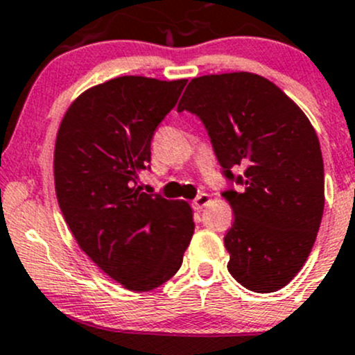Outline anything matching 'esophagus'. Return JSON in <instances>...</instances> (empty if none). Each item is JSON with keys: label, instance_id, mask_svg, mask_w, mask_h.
Instances as JSON below:
<instances>
[{"label": "esophagus", "instance_id": "1", "mask_svg": "<svg viewBox=\"0 0 355 355\" xmlns=\"http://www.w3.org/2000/svg\"><path fill=\"white\" fill-rule=\"evenodd\" d=\"M208 203H210V195L202 193V195H198L195 200H193V208H195V210H202V208L207 207Z\"/></svg>", "mask_w": 355, "mask_h": 355}]
</instances>
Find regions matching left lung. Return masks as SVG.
Masks as SVG:
<instances>
[{
	"label": "left lung",
	"mask_w": 355,
	"mask_h": 355,
	"mask_svg": "<svg viewBox=\"0 0 355 355\" xmlns=\"http://www.w3.org/2000/svg\"><path fill=\"white\" fill-rule=\"evenodd\" d=\"M202 119L234 211L224 237L227 270L253 292L287 286L308 259L324 207L323 157L308 116L275 83L236 71L193 78L178 111ZM232 168H243L234 177Z\"/></svg>",
	"instance_id": "obj_1"
}]
</instances>
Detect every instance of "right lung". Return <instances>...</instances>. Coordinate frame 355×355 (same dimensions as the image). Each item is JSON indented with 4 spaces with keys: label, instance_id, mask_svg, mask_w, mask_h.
<instances>
[{
    "label": "right lung",
    "instance_id": "obj_1",
    "mask_svg": "<svg viewBox=\"0 0 355 355\" xmlns=\"http://www.w3.org/2000/svg\"><path fill=\"white\" fill-rule=\"evenodd\" d=\"M186 80L124 75L80 94L54 145L58 203L78 246L112 280L148 292L176 275L195 224L184 200L141 191L157 126Z\"/></svg>",
    "mask_w": 355,
    "mask_h": 355
}]
</instances>
